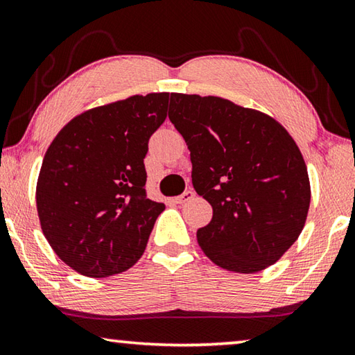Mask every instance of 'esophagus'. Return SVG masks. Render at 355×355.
<instances>
[{"label":"esophagus","instance_id":"34e87169","mask_svg":"<svg viewBox=\"0 0 355 355\" xmlns=\"http://www.w3.org/2000/svg\"><path fill=\"white\" fill-rule=\"evenodd\" d=\"M194 197H196V192L192 191V189H188V191H184L182 196H178V197L173 198V202L178 203V205H182V203L189 202V200H192Z\"/></svg>","mask_w":355,"mask_h":355}]
</instances>
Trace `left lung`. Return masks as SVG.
Instances as JSON below:
<instances>
[{"mask_svg": "<svg viewBox=\"0 0 355 355\" xmlns=\"http://www.w3.org/2000/svg\"><path fill=\"white\" fill-rule=\"evenodd\" d=\"M169 119L191 152L194 189L212 206L200 248L230 272L272 266L298 239L311 205L293 138L270 116L216 96L172 93Z\"/></svg>", "mask_w": 355, "mask_h": 355, "instance_id": "8db88e82", "label": "left lung"}]
</instances>
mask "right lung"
Segmentation results:
<instances>
[{
    "mask_svg": "<svg viewBox=\"0 0 355 355\" xmlns=\"http://www.w3.org/2000/svg\"><path fill=\"white\" fill-rule=\"evenodd\" d=\"M169 93L88 110L62 128L43 158L37 211L55 254L77 273L105 278L144 253L163 203L147 198L149 139L167 116Z\"/></svg>",
    "mask_w": 355,
    "mask_h": 355,
    "instance_id": "1",
    "label": "right lung"
}]
</instances>
